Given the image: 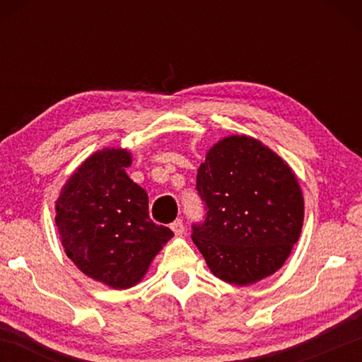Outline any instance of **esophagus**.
<instances>
[{
    "label": "esophagus",
    "instance_id": "34e87169",
    "mask_svg": "<svg viewBox=\"0 0 362 362\" xmlns=\"http://www.w3.org/2000/svg\"><path fill=\"white\" fill-rule=\"evenodd\" d=\"M170 230H173L175 233V236H182L183 233H185V225H183V220L177 218L175 222L170 225Z\"/></svg>",
    "mask_w": 362,
    "mask_h": 362
}]
</instances>
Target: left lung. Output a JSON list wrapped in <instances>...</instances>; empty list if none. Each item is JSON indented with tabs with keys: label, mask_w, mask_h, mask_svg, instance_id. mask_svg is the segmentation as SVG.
<instances>
[{
	"label": "left lung",
	"mask_w": 362,
	"mask_h": 362,
	"mask_svg": "<svg viewBox=\"0 0 362 362\" xmlns=\"http://www.w3.org/2000/svg\"><path fill=\"white\" fill-rule=\"evenodd\" d=\"M196 188L207 216L192 238L212 274L249 286L284 265L302 233L305 201L278 153L244 134L226 136L207 150Z\"/></svg>",
	"instance_id": "1"
}]
</instances>
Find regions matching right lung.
I'll return each instance as SVG.
<instances>
[{
	"mask_svg": "<svg viewBox=\"0 0 362 362\" xmlns=\"http://www.w3.org/2000/svg\"><path fill=\"white\" fill-rule=\"evenodd\" d=\"M132 155L103 148L79 164L56 201L64 250L86 276L112 289L139 284L174 233L148 216V194L129 179Z\"/></svg>",
	"mask_w": 362,
	"mask_h": 362,
	"instance_id": "right-lung-1",
	"label": "right lung"
}]
</instances>
